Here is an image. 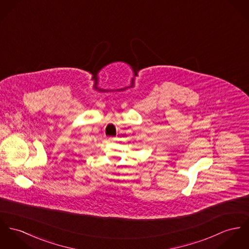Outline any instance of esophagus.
Listing matches in <instances>:
<instances>
[{"instance_id": "esophagus-1", "label": "esophagus", "mask_w": 249, "mask_h": 249, "mask_svg": "<svg viewBox=\"0 0 249 249\" xmlns=\"http://www.w3.org/2000/svg\"><path fill=\"white\" fill-rule=\"evenodd\" d=\"M108 141H109V142H115V141H116V138H115V137H109V138H108Z\"/></svg>"}]
</instances>
